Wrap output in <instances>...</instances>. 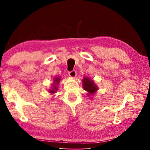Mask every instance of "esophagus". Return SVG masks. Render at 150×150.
I'll return each mask as SVG.
<instances>
[{
	"label": "esophagus",
	"mask_w": 150,
	"mask_h": 150,
	"mask_svg": "<svg viewBox=\"0 0 150 150\" xmlns=\"http://www.w3.org/2000/svg\"><path fill=\"white\" fill-rule=\"evenodd\" d=\"M69 75L71 77L75 78L76 77V75H77V73H76L75 71H72L69 72Z\"/></svg>",
	"instance_id": "1"
}]
</instances>
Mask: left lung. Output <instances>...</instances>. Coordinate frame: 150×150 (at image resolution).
<instances>
[{
    "label": "left lung",
    "instance_id": "8db88e82",
    "mask_svg": "<svg viewBox=\"0 0 150 150\" xmlns=\"http://www.w3.org/2000/svg\"><path fill=\"white\" fill-rule=\"evenodd\" d=\"M83 89L88 93V96H90L91 98H93V96L95 95L98 88L96 85L95 81L89 77H83L82 80Z\"/></svg>",
    "mask_w": 150,
    "mask_h": 150
}]
</instances>
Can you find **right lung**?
Instances as JSON below:
<instances>
[{
    "label": "right lung",
    "instance_id": "obj_1",
    "mask_svg": "<svg viewBox=\"0 0 150 150\" xmlns=\"http://www.w3.org/2000/svg\"><path fill=\"white\" fill-rule=\"evenodd\" d=\"M61 79H61V77H56L54 78V81H53V82L54 83H53L52 85V88L48 90L50 93L54 94L56 93V91L58 90V85L59 84Z\"/></svg>",
    "mask_w": 150,
    "mask_h": 150
}]
</instances>
